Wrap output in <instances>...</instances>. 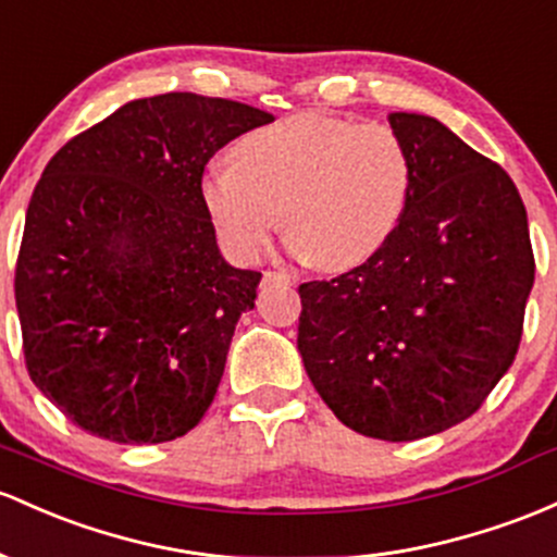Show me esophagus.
Returning <instances> with one entry per match:
<instances>
[{"label": "esophagus", "instance_id": "1", "mask_svg": "<svg viewBox=\"0 0 557 557\" xmlns=\"http://www.w3.org/2000/svg\"><path fill=\"white\" fill-rule=\"evenodd\" d=\"M296 283V272L290 269H280V272H267L264 285H293Z\"/></svg>", "mask_w": 557, "mask_h": 557}]
</instances>
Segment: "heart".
I'll use <instances>...</instances> for the list:
<instances>
[{
  "mask_svg": "<svg viewBox=\"0 0 557 557\" xmlns=\"http://www.w3.org/2000/svg\"><path fill=\"white\" fill-rule=\"evenodd\" d=\"M230 156L200 176V203L237 261H259L285 222L298 259L346 272L386 246L412 193V158L383 124L298 113L248 132Z\"/></svg>",
  "mask_w": 557,
  "mask_h": 557,
  "instance_id": "obj_1",
  "label": "heart"
}]
</instances>
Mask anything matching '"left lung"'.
Listing matches in <instances>:
<instances>
[{"label":"left lung","instance_id":"obj_1","mask_svg":"<svg viewBox=\"0 0 557 557\" xmlns=\"http://www.w3.org/2000/svg\"><path fill=\"white\" fill-rule=\"evenodd\" d=\"M412 193L368 264L304 283L298 351L341 423L414 442L470 418L521 344L534 285L523 200L438 119L391 113Z\"/></svg>","mask_w":557,"mask_h":557}]
</instances>
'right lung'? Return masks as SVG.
Returning a JSON list of instances; mask_svg holds the SVG:
<instances>
[{"instance_id":"1","label":"right lung","mask_w":557,"mask_h":557,"mask_svg":"<svg viewBox=\"0 0 557 557\" xmlns=\"http://www.w3.org/2000/svg\"><path fill=\"white\" fill-rule=\"evenodd\" d=\"M269 121L169 91L126 102L47 163L15 269L23 354L36 388L91 436L171 442L211 407L261 272L224 261L200 176Z\"/></svg>"}]
</instances>
